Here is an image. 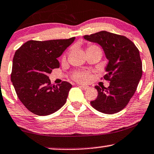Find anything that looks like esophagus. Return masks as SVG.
<instances>
[{
  "label": "esophagus",
  "mask_w": 154,
  "mask_h": 154,
  "mask_svg": "<svg viewBox=\"0 0 154 154\" xmlns=\"http://www.w3.org/2000/svg\"><path fill=\"white\" fill-rule=\"evenodd\" d=\"M79 87L81 88L83 90H88L89 88L88 85H79Z\"/></svg>",
  "instance_id": "1"
}]
</instances>
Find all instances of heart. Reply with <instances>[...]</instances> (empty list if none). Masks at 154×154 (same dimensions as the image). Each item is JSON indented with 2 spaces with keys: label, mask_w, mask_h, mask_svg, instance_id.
I'll use <instances>...</instances> for the list:
<instances>
[{
  "label": "heart",
  "mask_w": 154,
  "mask_h": 154,
  "mask_svg": "<svg viewBox=\"0 0 154 154\" xmlns=\"http://www.w3.org/2000/svg\"><path fill=\"white\" fill-rule=\"evenodd\" d=\"M100 49L99 48L97 47V46L91 45V46H89L88 47L87 50H88V49ZM74 79H76L77 81H81V82H86L90 79V75L88 74V73H84V72H83V73H78L74 75Z\"/></svg>",
  "instance_id": "b5f03b06"
}]
</instances>
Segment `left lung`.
Instances as JSON below:
<instances>
[{
    "instance_id": "1",
    "label": "left lung",
    "mask_w": 154,
    "mask_h": 154,
    "mask_svg": "<svg viewBox=\"0 0 154 154\" xmlns=\"http://www.w3.org/2000/svg\"><path fill=\"white\" fill-rule=\"evenodd\" d=\"M87 41L98 44L103 48L108 63L104 79L110 81L109 87L97 89V98L91 102L93 108L105 114L121 111L134 94L142 75L139 49L125 36L101 31L83 36Z\"/></svg>"
}]
</instances>
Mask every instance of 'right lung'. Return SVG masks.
I'll return each mask as SVG.
<instances>
[{"label":"right lung","mask_w":154,"mask_h":154,"mask_svg":"<svg viewBox=\"0 0 154 154\" xmlns=\"http://www.w3.org/2000/svg\"><path fill=\"white\" fill-rule=\"evenodd\" d=\"M74 40L75 37L29 40L15 51L11 81L20 100L35 115H51L66 103L72 85L66 81L52 85L48 74L52 69L59 68L57 58Z\"/></svg>","instance_id":"right-lung-1"}]
</instances>
